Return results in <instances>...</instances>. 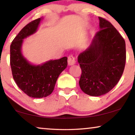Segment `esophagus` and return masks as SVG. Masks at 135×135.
<instances>
[{"instance_id":"34e87169","label":"esophagus","mask_w":135,"mask_h":135,"mask_svg":"<svg viewBox=\"0 0 135 135\" xmlns=\"http://www.w3.org/2000/svg\"><path fill=\"white\" fill-rule=\"evenodd\" d=\"M76 63V59L75 57L72 55H70V56H68V64L69 65H74Z\"/></svg>"}]
</instances>
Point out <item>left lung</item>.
Listing matches in <instances>:
<instances>
[{
    "label": "left lung",
    "mask_w": 135,
    "mask_h": 135,
    "mask_svg": "<svg viewBox=\"0 0 135 135\" xmlns=\"http://www.w3.org/2000/svg\"><path fill=\"white\" fill-rule=\"evenodd\" d=\"M98 18L100 30L89 48L78 57L82 71L79 86L85 94L95 97L114 88L122 76L126 62L124 38L111 22Z\"/></svg>",
    "instance_id": "1"
}]
</instances>
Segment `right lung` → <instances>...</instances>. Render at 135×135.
<instances>
[{
    "mask_svg": "<svg viewBox=\"0 0 135 135\" xmlns=\"http://www.w3.org/2000/svg\"><path fill=\"white\" fill-rule=\"evenodd\" d=\"M41 18L27 24L10 45V65L13 79L22 92L30 97L43 98L54 90L59 76L67 67V57L51 60L40 65L30 64L21 54L23 39L37 31Z\"/></svg>",
    "mask_w": 135,
    "mask_h": 135,
    "instance_id": "add662e5",
    "label": "right lung"
}]
</instances>
